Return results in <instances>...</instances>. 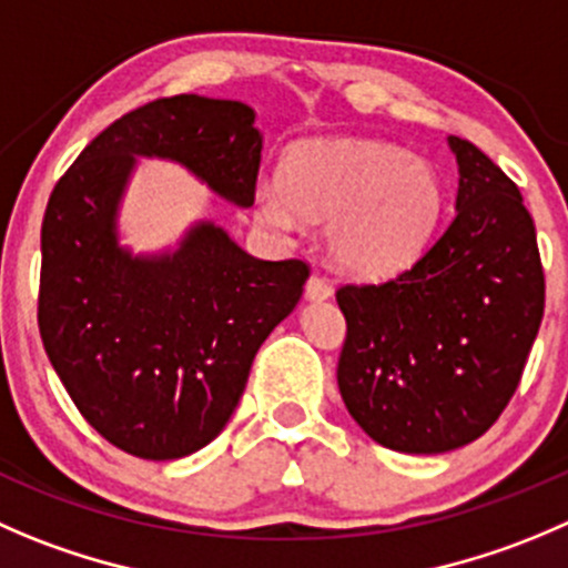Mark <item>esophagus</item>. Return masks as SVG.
I'll return each instance as SVG.
<instances>
[{
  "label": "esophagus",
  "instance_id": "1",
  "mask_svg": "<svg viewBox=\"0 0 568 568\" xmlns=\"http://www.w3.org/2000/svg\"><path fill=\"white\" fill-rule=\"evenodd\" d=\"M305 296L307 300H329L333 296V285L322 274H311V280L305 285Z\"/></svg>",
  "mask_w": 568,
  "mask_h": 568
}]
</instances>
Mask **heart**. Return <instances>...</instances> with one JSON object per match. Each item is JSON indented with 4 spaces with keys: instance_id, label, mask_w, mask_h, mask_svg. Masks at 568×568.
<instances>
[{
    "instance_id": "b5f03b06",
    "label": "heart",
    "mask_w": 568,
    "mask_h": 568,
    "mask_svg": "<svg viewBox=\"0 0 568 568\" xmlns=\"http://www.w3.org/2000/svg\"><path fill=\"white\" fill-rule=\"evenodd\" d=\"M277 189L257 194V219L274 230H291L296 216L329 224V255L357 277L416 261L444 205L430 161L363 138L294 146L280 163Z\"/></svg>"
}]
</instances>
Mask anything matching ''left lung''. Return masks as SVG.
Masks as SVG:
<instances>
[{
	"label": "left lung",
	"mask_w": 568,
	"mask_h": 568,
	"mask_svg": "<svg viewBox=\"0 0 568 568\" xmlns=\"http://www.w3.org/2000/svg\"><path fill=\"white\" fill-rule=\"evenodd\" d=\"M449 146L460 169L449 227L405 272L335 291L341 396L396 453L480 438L519 388L544 318L536 224L519 189L471 141L449 135Z\"/></svg>",
	"instance_id": "1"
}]
</instances>
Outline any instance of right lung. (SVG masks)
I'll use <instances>...</instances> for the list:
<instances>
[{"instance_id":"obj_1","label":"right lung","mask_w":568,"mask_h":568,"mask_svg":"<svg viewBox=\"0 0 568 568\" xmlns=\"http://www.w3.org/2000/svg\"><path fill=\"white\" fill-rule=\"evenodd\" d=\"M255 110L196 93L163 97L99 132L52 189L41 224L38 329L93 430L146 460L211 444L233 416L263 341L302 296L300 257L257 261L200 224L174 255L115 244L135 155L189 166L235 205L255 202Z\"/></svg>"}]
</instances>
